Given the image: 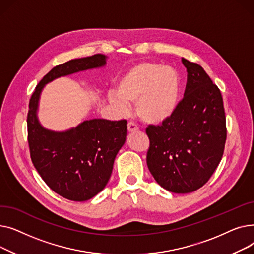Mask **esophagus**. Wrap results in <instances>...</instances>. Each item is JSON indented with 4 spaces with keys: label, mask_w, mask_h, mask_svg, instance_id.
I'll return each instance as SVG.
<instances>
[{
    "label": "esophagus",
    "mask_w": 254,
    "mask_h": 254,
    "mask_svg": "<svg viewBox=\"0 0 254 254\" xmlns=\"http://www.w3.org/2000/svg\"><path fill=\"white\" fill-rule=\"evenodd\" d=\"M127 130H128L129 132L136 131V130H138V126H137L135 123L129 122V123H127Z\"/></svg>",
    "instance_id": "esophagus-1"
}]
</instances>
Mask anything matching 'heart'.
I'll return each instance as SVG.
<instances>
[{
	"mask_svg": "<svg viewBox=\"0 0 254 254\" xmlns=\"http://www.w3.org/2000/svg\"><path fill=\"white\" fill-rule=\"evenodd\" d=\"M181 85V76L175 69L156 63H141L119 80L116 86L119 98L110 96L109 101L120 111H126L127 104L136 103L143 122L158 125L177 111Z\"/></svg>",
	"mask_w": 254,
	"mask_h": 254,
	"instance_id": "heart-1",
	"label": "heart"
}]
</instances>
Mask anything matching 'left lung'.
<instances>
[{
    "mask_svg": "<svg viewBox=\"0 0 254 254\" xmlns=\"http://www.w3.org/2000/svg\"><path fill=\"white\" fill-rule=\"evenodd\" d=\"M188 71L184 97L175 114L149 126L148 169L156 182L175 193L202 188L218 167L226 140L222 96L196 63L182 59Z\"/></svg>",
    "mask_w": 254,
    "mask_h": 254,
    "instance_id": "left-lung-1",
    "label": "left lung"
}]
</instances>
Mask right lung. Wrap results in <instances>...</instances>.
Returning a JSON list of instances; mask_svg holds the SVG:
<instances>
[{"label": "right lung", "instance_id": "1", "mask_svg": "<svg viewBox=\"0 0 254 254\" xmlns=\"http://www.w3.org/2000/svg\"><path fill=\"white\" fill-rule=\"evenodd\" d=\"M105 64L106 57L99 53L55 66L38 83L29 104L26 123L33 165L53 191L75 202L87 201L108 183L115 156L126 142L127 120L96 118L69 130L52 131L37 118L39 98L53 79Z\"/></svg>", "mask_w": 254, "mask_h": 254}]
</instances>
